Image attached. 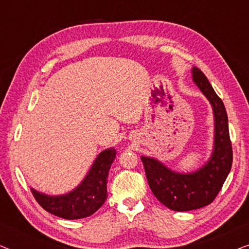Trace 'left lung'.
Listing matches in <instances>:
<instances>
[{
  "label": "left lung",
  "mask_w": 249,
  "mask_h": 249,
  "mask_svg": "<svg viewBox=\"0 0 249 249\" xmlns=\"http://www.w3.org/2000/svg\"><path fill=\"white\" fill-rule=\"evenodd\" d=\"M192 72L195 84L213 107L215 135L212 158L196 172L181 175L169 170L158 160L142 156L146 178L154 196L163 205L177 212L197 210L212 203L232 165V146L223 102L198 68H193Z\"/></svg>",
  "instance_id": "1"
}]
</instances>
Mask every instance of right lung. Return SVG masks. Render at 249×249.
I'll list each match as a JSON object with an SVG mask.
<instances>
[{"label":"right lung","mask_w":249,"mask_h":249,"mask_svg":"<svg viewBox=\"0 0 249 249\" xmlns=\"http://www.w3.org/2000/svg\"><path fill=\"white\" fill-rule=\"evenodd\" d=\"M114 158V148L102 152L83 182L69 194L52 197L32 189L33 195L44 210L55 216L67 220L90 216L107 198V177Z\"/></svg>","instance_id":"obj_1"}]
</instances>
